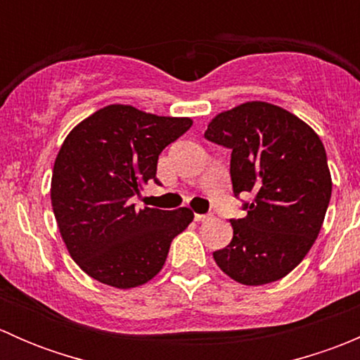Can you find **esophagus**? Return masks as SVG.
I'll return each mask as SVG.
<instances>
[{"mask_svg": "<svg viewBox=\"0 0 360 360\" xmlns=\"http://www.w3.org/2000/svg\"><path fill=\"white\" fill-rule=\"evenodd\" d=\"M210 219H212L210 214H195V221H198V223H205V221H210Z\"/></svg>", "mask_w": 360, "mask_h": 360, "instance_id": "obj_1", "label": "esophagus"}]
</instances>
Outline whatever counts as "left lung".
<instances>
[{
	"label": "left lung",
	"mask_w": 360,
	"mask_h": 360,
	"mask_svg": "<svg viewBox=\"0 0 360 360\" xmlns=\"http://www.w3.org/2000/svg\"><path fill=\"white\" fill-rule=\"evenodd\" d=\"M205 139L231 150L235 197L254 195L248 216L230 219L233 238L214 261L244 285L285 277L314 245L331 200L321 137L284 108L252 101L212 118Z\"/></svg>",
	"instance_id": "1"
}]
</instances>
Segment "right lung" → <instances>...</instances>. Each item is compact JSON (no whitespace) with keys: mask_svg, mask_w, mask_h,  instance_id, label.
Segmentation results:
<instances>
[{"mask_svg":"<svg viewBox=\"0 0 360 360\" xmlns=\"http://www.w3.org/2000/svg\"><path fill=\"white\" fill-rule=\"evenodd\" d=\"M191 125V118L111 104L68 134L53 163L50 198L64 244L86 275L130 289L162 270L170 242L193 212L136 209L130 198L150 179L158 183V155Z\"/></svg>","mask_w":360,"mask_h":360,"instance_id":"add662e5","label":"right lung"}]
</instances>
